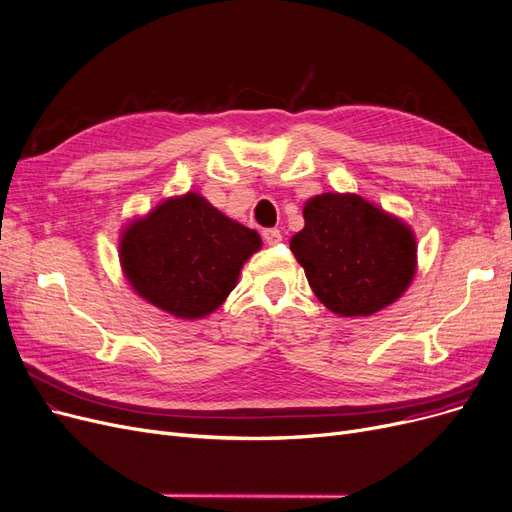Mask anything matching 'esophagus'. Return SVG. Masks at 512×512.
Listing matches in <instances>:
<instances>
[{
	"mask_svg": "<svg viewBox=\"0 0 512 512\" xmlns=\"http://www.w3.org/2000/svg\"><path fill=\"white\" fill-rule=\"evenodd\" d=\"M261 236H263V240H265V242L270 244V247H272V244H278V242L282 240V234H280V230H276V228L263 230V232H261Z\"/></svg>",
	"mask_w": 512,
	"mask_h": 512,
	"instance_id": "obj_1",
	"label": "esophagus"
}]
</instances>
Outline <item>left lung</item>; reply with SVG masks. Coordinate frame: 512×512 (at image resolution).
<instances>
[{"label": "left lung", "instance_id": "8db88e82", "mask_svg": "<svg viewBox=\"0 0 512 512\" xmlns=\"http://www.w3.org/2000/svg\"><path fill=\"white\" fill-rule=\"evenodd\" d=\"M303 219L291 251L330 311L372 316L404 295L416 272V238L402 219L339 192L309 198Z\"/></svg>", "mask_w": 512, "mask_h": 512}]
</instances>
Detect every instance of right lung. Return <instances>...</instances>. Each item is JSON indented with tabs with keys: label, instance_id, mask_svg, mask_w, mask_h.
Segmentation results:
<instances>
[{
	"label": "right lung",
	"instance_id": "right-lung-1",
	"mask_svg": "<svg viewBox=\"0 0 512 512\" xmlns=\"http://www.w3.org/2000/svg\"><path fill=\"white\" fill-rule=\"evenodd\" d=\"M261 249L255 230L196 192L173 196L121 234L119 259L142 299L167 314L205 318L234 291L240 268Z\"/></svg>",
	"mask_w": 512,
	"mask_h": 512
}]
</instances>
